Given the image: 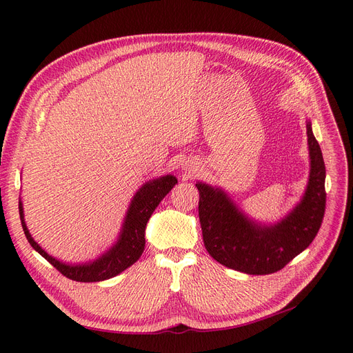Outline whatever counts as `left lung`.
<instances>
[{
    "instance_id": "left-lung-1",
    "label": "left lung",
    "mask_w": 353,
    "mask_h": 353,
    "mask_svg": "<svg viewBox=\"0 0 353 353\" xmlns=\"http://www.w3.org/2000/svg\"><path fill=\"white\" fill-rule=\"evenodd\" d=\"M306 130L310 157L307 188L298 206L274 225L256 223L223 190L196 183L203 242L214 261L248 274H269L283 269L313 242L326 208V170L309 121Z\"/></svg>"
}]
</instances>
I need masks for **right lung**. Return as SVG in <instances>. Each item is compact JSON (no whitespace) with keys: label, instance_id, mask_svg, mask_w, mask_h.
I'll return each mask as SVG.
<instances>
[{"label":"right lung","instance_id":"right-lung-1","mask_svg":"<svg viewBox=\"0 0 353 353\" xmlns=\"http://www.w3.org/2000/svg\"><path fill=\"white\" fill-rule=\"evenodd\" d=\"M177 183V179L172 174H167L154 180L147 181L134 194L127 214L124 217V223L119 234L117 242L113 248H110L99 259L88 263L81 265H67L57 259L50 256L41 246L35 242L30 234L26 220L23 203L20 201V219L24 234L34 250L39 252L46 261H48L61 274L76 282H100L114 277L127 268L132 266L139 261L145 245L144 232L147 221L159 206V203L164 199Z\"/></svg>","mask_w":353,"mask_h":353}]
</instances>
